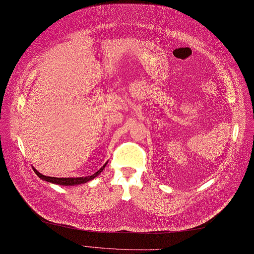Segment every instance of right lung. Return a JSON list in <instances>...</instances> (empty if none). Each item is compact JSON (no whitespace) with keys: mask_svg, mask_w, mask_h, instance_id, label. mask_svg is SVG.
I'll use <instances>...</instances> for the list:
<instances>
[{"mask_svg":"<svg viewBox=\"0 0 254 254\" xmlns=\"http://www.w3.org/2000/svg\"><path fill=\"white\" fill-rule=\"evenodd\" d=\"M107 163L99 170L97 171L95 174H92L90 176H86V177H76V178H57V177H48L45 175H42L41 173H39L35 168H33L34 172L38 175L39 178H41L42 180H45L47 182H51L53 184H59V185H64V186H71V185H78V184H82V183H86L88 181H90L91 179H93L95 177H97L100 173L104 170V168L106 167Z\"/></svg>","mask_w":254,"mask_h":254,"instance_id":"right-lung-1","label":"right lung"}]
</instances>
